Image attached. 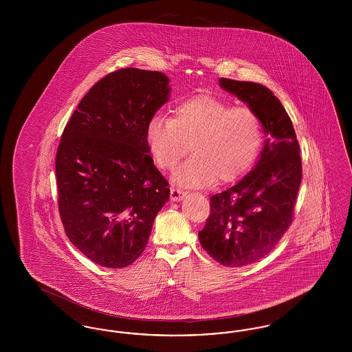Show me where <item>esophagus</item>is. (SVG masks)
I'll list each match as a JSON object with an SVG mask.
<instances>
[{"instance_id":"34e87169","label":"esophagus","mask_w":352,"mask_h":352,"mask_svg":"<svg viewBox=\"0 0 352 352\" xmlns=\"http://www.w3.org/2000/svg\"><path fill=\"white\" fill-rule=\"evenodd\" d=\"M184 195H186V192H184V190L178 188V187H171L170 188V198H171V201H181V199H184Z\"/></svg>"}]
</instances>
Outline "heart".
<instances>
[{
    "mask_svg": "<svg viewBox=\"0 0 352 352\" xmlns=\"http://www.w3.org/2000/svg\"><path fill=\"white\" fill-rule=\"evenodd\" d=\"M263 140V124L254 111L211 95L181 101L171 118L154 115L146 126L148 148L162 170L177 168L191 145L194 157L177 174V181L187 186L237 179L254 162Z\"/></svg>",
    "mask_w": 352,
    "mask_h": 352,
    "instance_id": "obj_1",
    "label": "heart"
}]
</instances>
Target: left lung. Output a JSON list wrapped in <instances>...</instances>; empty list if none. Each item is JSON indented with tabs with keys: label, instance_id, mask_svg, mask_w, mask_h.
Segmentation results:
<instances>
[{
	"label": "left lung",
	"instance_id": "1",
	"mask_svg": "<svg viewBox=\"0 0 352 352\" xmlns=\"http://www.w3.org/2000/svg\"><path fill=\"white\" fill-rule=\"evenodd\" d=\"M219 83L250 105L268 134L254 168L210 198V215L199 231L204 251L219 264L239 268L267 256L293 223L302 161L292 120L270 89L226 78Z\"/></svg>",
	"mask_w": 352,
	"mask_h": 352
}]
</instances>
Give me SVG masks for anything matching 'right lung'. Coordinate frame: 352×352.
I'll return each mask as SVG.
<instances>
[{"instance_id":"1","label":"right lung","mask_w":352,"mask_h":352,"mask_svg":"<svg viewBox=\"0 0 352 352\" xmlns=\"http://www.w3.org/2000/svg\"><path fill=\"white\" fill-rule=\"evenodd\" d=\"M158 71L121 68L84 95L56 151L58 208L69 241L95 264L125 268L145 251L170 197L146 126L168 100Z\"/></svg>"}]
</instances>
